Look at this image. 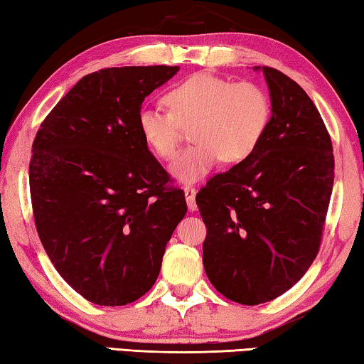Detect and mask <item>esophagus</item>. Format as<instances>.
Returning <instances> with one entry per match:
<instances>
[{"instance_id":"1","label":"esophagus","mask_w":364,"mask_h":364,"mask_svg":"<svg viewBox=\"0 0 364 364\" xmlns=\"http://www.w3.org/2000/svg\"><path fill=\"white\" fill-rule=\"evenodd\" d=\"M196 194H197V189L194 186H184V197H186V202H188V208L191 212H194L197 205H196Z\"/></svg>"}]
</instances>
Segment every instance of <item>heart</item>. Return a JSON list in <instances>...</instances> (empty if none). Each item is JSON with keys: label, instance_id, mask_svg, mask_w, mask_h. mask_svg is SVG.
<instances>
[{"label": "heart", "instance_id": "heart-1", "mask_svg": "<svg viewBox=\"0 0 364 364\" xmlns=\"http://www.w3.org/2000/svg\"><path fill=\"white\" fill-rule=\"evenodd\" d=\"M168 110L144 107L138 130L157 157L175 156L184 128L193 127L189 146L170 165L181 181H197L210 173L220 160L239 164L249 159L267 134L271 100L254 82H234L212 73H196L164 96Z\"/></svg>", "mask_w": 364, "mask_h": 364}]
</instances>
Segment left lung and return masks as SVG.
Masks as SVG:
<instances>
[{"instance_id": "left-lung-1", "label": "left lung", "mask_w": 364, "mask_h": 364, "mask_svg": "<svg viewBox=\"0 0 364 364\" xmlns=\"http://www.w3.org/2000/svg\"><path fill=\"white\" fill-rule=\"evenodd\" d=\"M271 120L249 159L196 196L207 226L202 260L226 299L258 305L289 291L321 245L334 184L328 128L299 83L263 65Z\"/></svg>"}]
</instances>
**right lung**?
I'll return each mask as SVG.
<instances>
[{"label":"right lung","mask_w":364,"mask_h":364,"mask_svg":"<svg viewBox=\"0 0 364 364\" xmlns=\"http://www.w3.org/2000/svg\"><path fill=\"white\" fill-rule=\"evenodd\" d=\"M178 65L110 67L85 75L41 122L30 197L49 260L91 304H132L156 282L165 247L186 215L138 130L144 97Z\"/></svg>","instance_id":"obj_1"}]
</instances>
